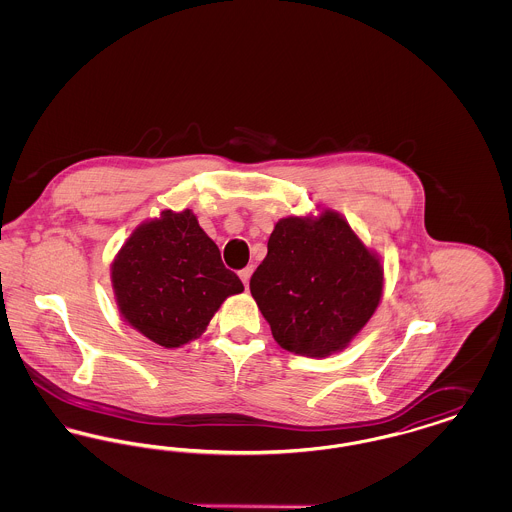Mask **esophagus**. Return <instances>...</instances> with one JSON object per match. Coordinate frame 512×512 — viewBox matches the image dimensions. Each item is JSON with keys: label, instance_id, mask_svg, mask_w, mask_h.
<instances>
[{"label": "esophagus", "instance_id": "34e87169", "mask_svg": "<svg viewBox=\"0 0 512 512\" xmlns=\"http://www.w3.org/2000/svg\"><path fill=\"white\" fill-rule=\"evenodd\" d=\"M251 274H253V268L245 267L244 270H240V278H242V282H244L245 290L249 288V278H251Z\"/></svg>", "mask_w": 512, "mask_h": 512}]
</instances>
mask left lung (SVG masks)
Masks as SVG:
<instances>
[{
  "mask_svg": "<svg viewBox=\"0 0 512 512\" xmlns=\"http://www.w3.org/2000/svg\"><path fill=\"white\" fill-rule=\"evenodd\" d=\"M249 290L280 347L322 359L343 351L384 295L382 257L334 209L274 224Z\"/></svg>",
  "mask_w": 512,
  "mask_h": 512,
  "instance_id": "1",
  "label": "left lung"
}]
</instances>
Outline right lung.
<instances>
[{"instance_id":"add662e5","label":"right lung","mask_w":512,"mask_h":512,"mask_svg":"<svg viewBox=\"0 0 512 512\" xmlns=\"http://www.w3.org/2000/svg\"><path fill=\"white\" fill-rule=\"evenodd\" d=\"M111 284L122 320L167 349L199 338L224 299L244 292L190 209L142 222L115 255Z\"/></svg>"}]
</instances>
